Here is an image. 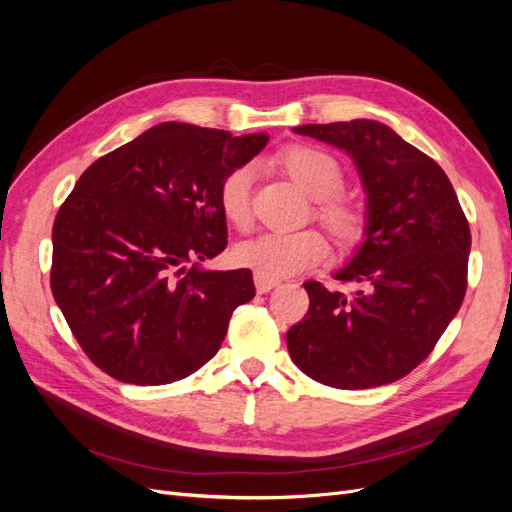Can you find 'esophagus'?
Here are the masks:
<instances>
[{"label": "esophagus", "instance_id": "obj_1", "mask_svg": "<svg viewBox=\"0 0 512 512\" xmlns=\"http://www.w3.org/2000/svg\"><path fill=\"white\" fill-rule=\"evenodd\" d=\"M254 284H256V290L260 292V294H265V292H269V290H273L277 284V280H271V277H262V275H254Z\"/></svg>", "mask_w": 512, "mask_h": 512}]
</instances>
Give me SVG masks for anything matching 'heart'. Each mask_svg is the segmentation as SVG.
I'll use <instances>...</instances> for the list:
<instances>
[{
    "mask_svg": "<svg viewBox=\"0 0 512 512\" xmlns=\"http://www.w3.org/2000/svg\"><path fill=\"white\" fill-rule=\"evenodd\" d=\"M277 166L297 181L301 188L316 198L314 215L327 226L342 245H356L367 226V215L361 203L342 194L346 181L344 166L327 149L316 145H288L275 156ZM254 168L239 164L222 177L218 203L228 224L247 230L252 224ZM329 256V243L316 228L294 232H265L256 239L237 245L235 260L262 277H288L312 269Z\"/></svg>",
    "mask_w": 512,
    "mask_h": 512,
    "instance_id": "heart-1",
    "label": "heart"
}]
</instances>
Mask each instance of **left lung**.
<instances>
[{
	"label": "left lung",
	"instance_id": "left-lung-1",
	"mask_svg": "<svg viewBox=\"0 0 512 512\" xmlns=\"http://www.w3.org/2000/svg\"><path fill=\"white\" fill-rule=\"evenodd\" d=\"M297 134L348 151L367 192V239L333 277L305 282L309 309L286 333L290 359L333 389H371L421 365L468 288L470 224L444 170L371 119L307 123Z\"/></svg>",
	"mask_w": 512,
	"mask_h": 512
}]
</instances>
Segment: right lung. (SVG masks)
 Instances as JSON below:
<instances>
[{
  "mask_svg": "<svg viewBox=\"0 0 512 512\" xmlns=\"http://www.w3.org/2000/svg\"><path fill=\"white\" fill-rule=\"evenodd\" d=\"M267 134L166 121L91 164L53 224L51 290L89 361L119 382L194 374L220 350L250 269L205 271L226 250L218 188Z\"/></svg>",
  "mask_w": 512,
  "mask_h": 512,
  "instance_id": "add662e5",
  "label": "right lung"
}]
</instances>
